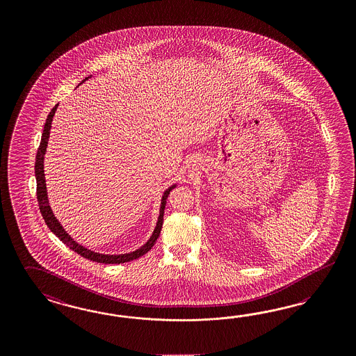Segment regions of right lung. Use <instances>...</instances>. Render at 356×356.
Instances as JSON below:
<instances>
[{
    "label": "right lung",
    "mask_w": 356,
    "mask_h": 356,
    "mask_svg": "<svg viewBox=\"0 0 356 356\" xmlns=\"http://www.w3.org/2000/svg\"><path fill=\"white\" fill-rule=\"evenodd\" d=\"M56 109H57V105L51 109L48 118H47V122H45V126H44V131H42V136H41L40 145H39L38 154H36V163H35L36 196H38V203H39V208H40L41 216H42L45 224L51 229V233L56 234L58 236V239H61L62 242L66 244L70 250H72L74 252H76L78 254H81L84 259L91 260V261L102 263V264H123V263L131 261V260H135V259H139L140 256L147 254L152 248L153 244L156 243L157 238L160 236L161 227H163V209H165V205H166V199H168L169 193H170V191L173 190L175 186H172L170 188H168L165 193H163V203H161V209H160V217H159V221H157V225H156V229L153 232L152 236L149 238V241L144 244L143 247H140L139 250L126 254H102L92 252L90 250L81 247V244L74 242L72 238H70L67 233L63 230V227L56 220L54 214L51 211V207H49V203H48V196H47L45 178H44V163H44V154H45V151H47L48 139H49V131H51V120H53V115L56 113Z\"/></svg>",
    "instance_id": "1"
}]
</instances>
